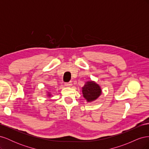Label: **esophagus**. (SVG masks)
Masks as SVG:
<instances>
[{
    "label": "esophagus",
    "mask_w": 149,
    "mask_h": 149,
    "mask_svg": "<svg viewBox=\"0 0 149 149\" xmlns=\"http://www.w3.org/2000/svg\"><path fill=\"white\" fill-rule=\"evenodd\" d=\"M65 86L66 87H70L72 86V83L70 81V82H68V83H65Z\"/></svg>",
    "instance_id": "1"
}]
</instances>
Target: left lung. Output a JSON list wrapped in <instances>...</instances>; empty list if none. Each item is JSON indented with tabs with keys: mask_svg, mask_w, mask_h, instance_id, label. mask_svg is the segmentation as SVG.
I'll return each instance as SVG.
<instances>
[{
	"mask_svg": "<svg viewBox=\"0 0 149 149\" xmlns=\"http://www.w3.org/2000/svg\"><path fill=\"white\" fill-rule=\"evenodd\" d=\"M84 97L88 102H91L101 95V89L100 86L94 81H88L82 88Z\"/></svg>",
	"mask_w": 149,
	"mask_h": 149,
	"instance_id": "1",
	"label": "left lung"
}]
</instances>
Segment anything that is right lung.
Wrapping results in <instances>:
<instances>
[{
    "label": "right lung",
    "instance_id": "right-lung-1",
    "mask_svg": "<svg viewBox=\"0 0 149 149\" xmlns=\"http://www.w3.org/2000/svg\"><path fill=\"white\" fill-rule=\"evenodd\" d=\"M48 96H50V94H48Z\"/></svg>",
    "mask_w": 149,
    "mask_h": 149
}]
</instances>
